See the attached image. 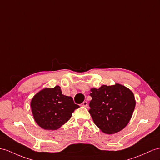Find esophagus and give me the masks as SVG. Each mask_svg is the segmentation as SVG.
<instances>
[{
    "label": "esophagus",
    "mask_w": 160,
    "mask_h": 160,
    "mask_svg": "<svg viewBox=\"0 0 160 160\" xmlns=\"http://www.w3.org/2000/svg\"><path fill=\"white\" fill-rule=\"evenodd\" d=\"M81 106L87 107H88V102H87V101H84V102L82 104H81Z\"/></svg>",
    "instance_id": "esophagus-1"
}]
</instances>
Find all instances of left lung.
I'll list each match as a JSON object with an SVG mask.
<instances>
[{
  "label": "left lung",
  "mask_w": 160,
  "mask_h": 160,
  "mask_svg": "<svg viewBox=\"0 0 160 160\" xmlns=\"http://www.w3.org/2000/svg\"><path fill=\"white\" fill-rule=\"evenodd\" d=\"M89 104L93 122L103 132L114 134L123 130L132 118L136 101L131 90L117 83L91 89Z\"/></svg>",
  "instance_id": "obj_1"
}]
</instances>
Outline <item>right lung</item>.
Listing matches in <instances>:
<instances>
[{"instance_id":"1","label":"right lung","mask_w":160,"mask_h":160,"mask_svg":"<svg viewBox=\"0 0 160 160\" xmlns=\"http://www.w3.org/2000/svg\"><path fill=\"white\" fill-rule=\"evenodd\" d=\"M35 122L45 130H55L71 119L79 108L71 96L62 94L60 87L45 88L35 95L30 103Z\"/></svg>"}]
</instances>
